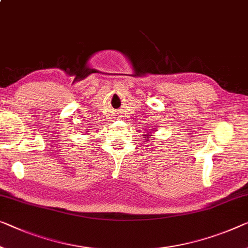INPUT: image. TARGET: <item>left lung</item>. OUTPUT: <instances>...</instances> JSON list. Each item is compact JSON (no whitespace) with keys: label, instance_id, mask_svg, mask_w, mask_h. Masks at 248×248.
I'll return each mask as SVG.
<instances>
[{"label":"left lung","instance_id":"obj_1","mask_svg":"<svg viewBox=\"0 0 248 248\" xmlns=\"http://www.w3.org/2000/svg\"><path fill=\"white\" fill-rule=\"evenodd\" d=\"M150 134H153V132H150ZM147 135V134H146ZM147 138H148V136H147Z\"/></svg>","mask_w":248,"mask_h":248}]
</instances>
